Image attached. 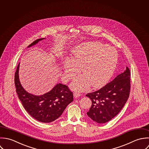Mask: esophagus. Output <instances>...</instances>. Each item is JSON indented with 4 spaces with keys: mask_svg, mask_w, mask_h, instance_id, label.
Segmentation results:
<instances>
[{
    "mask_svg": "<svg viewBox=\"0 0 149 149\" xmlns=\"http://www.w3.org/2000/svg\"><path fill=\"white\" fill-rule=\"evenodd\" d=\"M80 95H81V94H80L79 93H77V92L74 93V97L75 98L79 97Z\"/></svg>",
    "mask_w": 149,
    "mask_h": 149,
    "instance_id": "esophagus-1",
    "label": "esophagus"
}]
</instances>
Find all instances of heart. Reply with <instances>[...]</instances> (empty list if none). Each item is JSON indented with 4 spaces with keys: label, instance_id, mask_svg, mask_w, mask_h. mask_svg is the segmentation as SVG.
Masks as SVG:
<instances>
[{
    "label": "heart",
    "instance_id": "obj_1",
    "mask_svg": "<svg viewBox=\"0 0 149 149\" xmlns=\"http://www.w3.org/2000/svg\"><path fill=\"white\" fill-rule=\"evenodd\" d=\"M118 54L116 50L99 42H90L76 47L72 51V60L63 61L65 78H73L82 67L84 75L77 77L71 84L72 89L85 91L91 86L98 88L105 85L113 75Z\"/></svg>",
    "mask_w": 149,
    "mask_h": 149
}]
</instances>
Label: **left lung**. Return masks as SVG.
Here are the masks:
<instances>
[{"label":"left lung","mask_w":149,"mask_h":149,"mask_svg":"<svg viewBox=\"0 0 149 149\" xmlns=\"http://www.w3.org/2000/svg\"><path fill=\"white\" fill-rule=\"evenodd\" d=\"M130 91V71L128 67L103 88L86 95L92 102L87 112L90 118L103 124L115 117L126 103Z\"/></svg>","instance_id":"1"}]
</instances>
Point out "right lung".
Listing matches in <instances>:
<instances>
[{
  "label": "right lung",
  "instance_id": "right-lung-1",
  "mask_svg": "<svg viewBox=\"0 0 149 149\" xmlns=\"http://www.w3.org/2000/svg\"><path fill=\"white\" fill-rule=\"evenodd\" d=\"M44 38L33 41L30 47ZM18 65L15 73V85L18 98L28 113L34 119L42 123H51L58 119L67 106L73 101V94L68 86L58 84L49 92L41 95L29 93L22 86L19 79Z\"/></svg>",
  "mask_w": 149,
  "mask_h": 149
}]
</instances>
